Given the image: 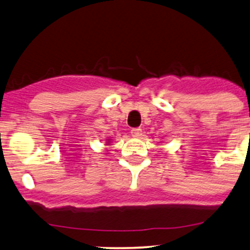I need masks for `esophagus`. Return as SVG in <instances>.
<instances>
[{"label":"esophagus","mask_w":250,"mask_h":250,"mask_svg":"<svg viewBox=\"0 0 250 250\" xmlns=\"http://www.w3.org/2000/svg\"><path fill=\"white\" fill-rule=\"evenodd\" d=\"M131 134L133 137H140L142 136V128L140 127H134L131 130Z\"/></svg>","instance_id":"1"}]
</instances>
